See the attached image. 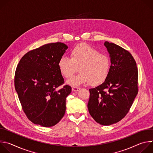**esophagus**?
<instances>
[{
	"instance_id": "esophagus-1",
	"label": "esophagus",
	"mask_w": 153,
	"mask_h": 153,
	"mask_svg": "<svg viewBox=\"0 0 153 153\" xmlns=\"http://www.w3.org/2000/svg\"><path fill=\"white\" fill-rule=\"evenodd\" d=\"M80 89H81V88H80V87H77V86H73V88H72V90L73 91H78Z\"/></svg>"
}]
</instances>
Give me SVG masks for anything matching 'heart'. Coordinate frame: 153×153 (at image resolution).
<instances>
[{
	"label": "heart",
	"mask_w": 153,
	"mask_h": 153,
	"mask_svg": "<svg viewBox=\"0 0 153 153\" xmlns=\"http://www.w3.org/2000/svg\"><path fill=\"white\" fill-rule=\"evenodd\" d=\"M70 58L62 57L58 62L61 74L66 79L71 78L79 70L80 73L68 81L73 86L88 83L96 86L107 78L111 67V60L106 54L86 44L80 43L70 53Z\"/></svg>",
	"instance_id": "1"
}]
</instances>
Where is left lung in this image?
I'll return each instance as SVG.
<instances>
[{
    "instance_id": "8db88e82",
    "label": "left lung",
    "mask_w": 153,
    "mask_h": 153,
    "mask_svg": "<svg viewBox=\"0 0 153 153\" xmlns=\"http://www.w3.org/2000/svg\"><path fill=\"white\" fill-rule=\"evenodd\" d=\"M111 67L105 82L90 89L88 108L94 120L110 125L121 120L129 112L138 93V70L129 51L106 41Z\"/></svg>"
}]
</instances>
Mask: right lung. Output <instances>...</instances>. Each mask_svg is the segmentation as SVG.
Instances as JSON below:
<instances>
[{
    "label": "right lung",
    "mask_w": 153,
    "mask_h": 153,
    "mask_svg": "<svg viewBox=\"0 0 153 153\" xmlns=\"http://www.w3.org/2000/svg\"><path fill=\"white\" fill-rule=\"evenodd\" d=\"M68 47L51 43L33 50L20 60L14 76L15 90L27 118L36 125H56L66 110V98L71 87L64 83L59 59Z\"/></svg>",
    "instance_id": "right-lung-1"
}]
</instances>
